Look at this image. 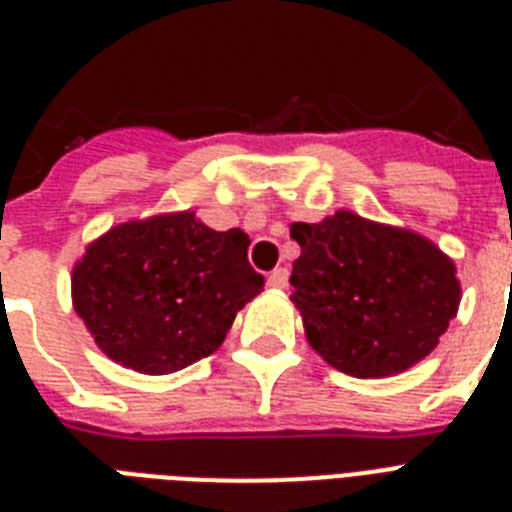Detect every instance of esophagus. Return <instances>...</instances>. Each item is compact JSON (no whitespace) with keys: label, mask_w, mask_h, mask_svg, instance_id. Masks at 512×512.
Instances as JSON below:
<instances>
[{"label":"esophagus","mask_w":512,"mask_h":512,"mask_svg":"<svg viewBox=\"0 0 512 512\" xmlns=\"http://www.w3.org/2000/svg\"><path fill=\"white\" fill-rule=\"evenodd\" d=\"M289 282V271L284 266H277V269L269 274V287L271 289H284Z\"/></svg>","instance_id":"34e87169"}]
</instances>
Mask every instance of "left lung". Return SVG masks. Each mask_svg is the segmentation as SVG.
Returning <instances> with one entry per match:
<instances>
[{
	"mask_svg": "<svg viewBox=\"0 0 512 512\" xmlns=\"http://www.w3.org/2000/svg\"><path fill=\"white\" fill-rule=\"evenodd\" d=\"M292 297L305 336L330 366L359 379L392 377L438 346L456 318L454 261L423 235L348 210L295 223Z\"/></svg>",
	"mask_w": 512,
	"mask_h": 512,
	"instance_id": "1",
	"label": "left lung"
}]
</instances>
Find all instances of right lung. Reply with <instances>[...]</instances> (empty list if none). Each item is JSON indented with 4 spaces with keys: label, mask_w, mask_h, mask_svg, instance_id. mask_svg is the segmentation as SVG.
Returning <instances> with one entry per match:
<instances>
[{
    "label": "right lung",
    "mask_w": 512,
    "mask_h": 512,
    "mask_svg": "<svg viewBox=\"0 0 512 512\" xmlns=\"http://www.w3.org/2000/svg\"><path fill=\"white\" fill-rule=\"evenodd\" d=\"M243 230H212L192 210L110 228L76 261L74 310L94 343L140 374H171L220 348L264 289Z\"/></svg>",
    "instance_id": "right-lung-1"
}]
</instances>
